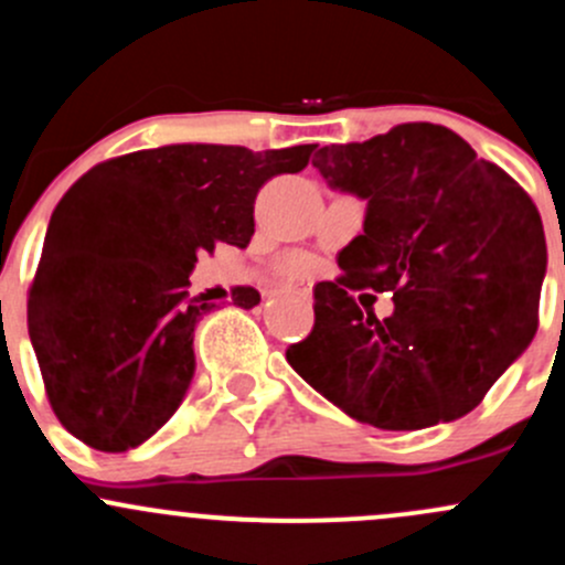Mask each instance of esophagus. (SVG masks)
<instances>
[{
	"instance_id": "34e87169",
	"label": "esophagus",
	"mask_w": 565,
	"mask_h": 565,
	"mask_svg": "<svg viewBox=\"0 0 565 565\" xmlns=\"http://www.w3.org/2000/svg\"><path fill=\"white\" fill-rule=\"evenodd\" d=\"M288 290H290V294H296V296H305V299H307L309 294H312V290H309V288H288Z\"/></svg>"
}]
</instances>
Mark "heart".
Masks as SVG:
<instances>
[{
    "mask_svg": "<svg viewBox=\"0 0 565 565\" xmlns=\"http://www.w3.org/2000/svg\"><path fill=\"white\" fill-rule=\"evenodd\" d=\"M290 275H301V271H305V258H299V256H294V258H290Z\"/></svg>",
    "mask_w": 565,
    "mask_h": 565,
    "instance_id": "obj_1",
    "label": "heart"
}]
</instances>
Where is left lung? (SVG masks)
<instances>
[{
	"label": "left lung",
	"instance_id": "8db88e82",
	"mask_svg": "<svg viewBox=\"0 0 565 565\" xmlns=\"http://www.w3.org/2000/svg\"><path fill=\"white\" fill-rule=\"evenodd\" d=\"M312 167L333 191L366 199V217L339 253L344 275L315 285V326L288 363L374 428L471 412L539 329L547 242L536 204L436 124L326 145ZM363 287L391 292L394 315L361 310L352 290Z\"/></svg>",
	"mask_w": 565,
	"mask_h": 565
}]
</instances>
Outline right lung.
Masks as SVG:
<instances>
[{"label": "right lung", "instance_id": "add662e5", "mask_svg": "<svg viewBox=\"0 0 565 565\" xmlns=\"http://www.w3.org/2000/svg\"><path fill=\"white\" fill-rule=\"evenodd\" d=\"M315 145H163L83 174L47 226L29 288V337L62 426L102 452L139 447L193 380V329L215 305L191 269L215 242L247 247L260 185L309 163ZM250 309L258 290L236 288Z\"/></svg>", "mask_w": 565, "mask_h": 565}]
</instances>
